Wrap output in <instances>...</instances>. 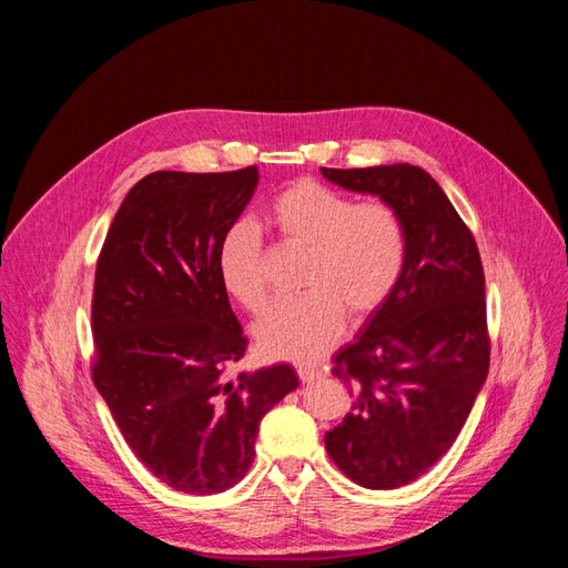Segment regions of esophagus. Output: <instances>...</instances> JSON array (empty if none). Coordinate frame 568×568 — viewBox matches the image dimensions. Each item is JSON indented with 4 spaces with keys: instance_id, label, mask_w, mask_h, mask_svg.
I'll use <instances>...</instances> for the list:
<instances>
[{
    "instance_id": "34e87169",
    "label": "esophagus",
    "mask_w": 568,
    "mask_h": 568,
    "mask_svg": "<svg viewBox=\"0 0 568 568\" xmlns=\"http://www.w3.org/2000/svg\"><path fill=\"white\" fill-rule=\"evenodd\" d=\"M298 379H301L303 384H315V382L322 379V372H320V369H313V367L301 365V367H298Z\"/></svg>"
}]
</instances>
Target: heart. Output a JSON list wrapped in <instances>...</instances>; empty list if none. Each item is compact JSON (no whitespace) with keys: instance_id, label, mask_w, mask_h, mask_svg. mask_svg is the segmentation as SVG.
I'll return each instance as SVG.
<instances>
[{"instance_id":"obj_1","label":"heart","mask_w":568,"mask_h":568,"mask_svg":"<svg viewBox=\"0 0 568 568\" xmlns=\"http://www.w3.org/2000/svg\"><path fill=\"white\" fill-rule=\"evenodd\" d=\"M270 220L286 244L307 248V294L274 303L253 336L267 357L317 363L346 329V313L363 320L393 294L407 255L403 217L386 201L355 203L322 182L298 180L272 201ZM217 274L246 311L265 305L263 236L253 222L239 220L222 234Z\"/></svg>"}]
</instances>
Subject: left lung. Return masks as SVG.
I'll return each instance as SVG.
<instances>
[{
	"mask_svg": "<svg viewBox=\"0 0 568 568\" xmlns=\"http://www.w3.org/2000/svg\"><path fill=\"white\" fill-rule=\"evenodd\" d=\"M322 175L379 196L405 225L398 284L334 355L332 374L348 386L353 409L324 434L343 474L363 488L393 490L453 448L486 384L484 265L469 227L424 168H322Z\"/></svg>",
	"mask_w": 568,
	"mask_h": 568,
	"instance_id": "obj_1",
	"label": "left lung"
}]
</instances>
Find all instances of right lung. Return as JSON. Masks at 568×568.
<instances>
[{"mask_svg": "<svg viewBox=\"0 0 568 568\" xmlns=\"http://www.w3.org/2000/svg\"><path fill=\"white\" fill-rule=\"evenodd\" d=\"M257 180L255 165L146 175L120 203L97 261L94 386L144 467L186 495L236 486L261 419L298 386L286 363L227 374L248 341L220 282L217 246Z\"/></svg>", "mask_w": 568, "mask_h": 568, "instance_id": "right-lung-1", "label": "right lung"}]
</instances>
